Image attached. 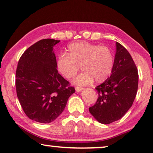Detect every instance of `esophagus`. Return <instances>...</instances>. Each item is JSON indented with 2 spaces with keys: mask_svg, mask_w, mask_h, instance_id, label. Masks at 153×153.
I'll list each match as a JSON object with an SVG mask.
<instances>
[{
  "mask_svg": "<svg viewBox=\"0 0 153 153\" xmlns=\"http://www.w3.org/2000/svg\"><path fill=\"white\" fill-rule=\"evenodd\" d=\"M75 90H76V92H81V91H82L83 90V88H81V87H76L75 88Z\"/></svg>",
  "mask_w": 153,
  "mask_h": 153,
  "instance_id": "1",
  "label": "esophagus"
}]
</instances>
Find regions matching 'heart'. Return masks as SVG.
I'll return each mask as SVG.
<instances>
[{"instance_id": "b5f03b06", "label": "heart", "mask_w": 153, "mask_h": 153, "mask_svg": "<svg viewBox=\"0 0 153 153\" xmlns=\"http://www.w3.org/2000/svg\"><path fill=\"white\" fill-rule=\"evenodd\" d=\"M58 72L66 79H72L78 72L79 65L83 72L73 83L84 85L102 83L111 74L114 56L110 48L87 42H76L68 45V53H61L56 59Z\"/></svg>"}]
</instances>
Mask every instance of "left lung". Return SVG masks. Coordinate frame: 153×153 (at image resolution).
Masks as SVG:
<instances>
[{"label": "left lung", "instance_id": "8db88e82", "mask_svg": "<svg viewBox=\"0 0 153 153\" xmlns=\"http://www.w3.org/2000/svg\"><path fill=\"white\" fill-rule=\"evenodd\" d=\"M114 66L111 76L95 88L98 99L89 108L92 116L102 124L118 120L132 105L137 95L139 74L127 50L116 42Z\"/></svg>", "mask_w": 153, "mask_h": 153}]
</instances>
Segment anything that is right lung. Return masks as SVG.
<instances>
[{
  "instance_id": "obj_1",
  "label": "right lung",
  "mask_w": 153,
  "mask_h": 153,
  "mask_svg": "<svg viewBox=\"0 0 153 153\" xmlns=\"http://www.w3.org/2000/svg\"><path fill=\"white\" fill-rule=\"evenodd\" d=\"M60 40L41 39L27 49L19 60L16 89L21 106L31 120L50 123L66 106L74 87L56 68L53 47Z\"/></svg>"
}]
</instances>
